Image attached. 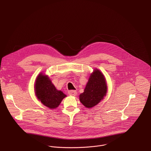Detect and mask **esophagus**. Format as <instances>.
Returning a JSON list of instances; mask_svg holds the SVG:
<instances>
[{
    "mask_svg": "<svg viewBox=\"0 0 151 151\" xmlns=\"http://www.w3.org/2000/svg\"><path fill=\"white\" fill-rule=\"evenodd\" d=\"M68 93L70 96H75L77 95V92H76V91H75V90H70L68 92Z\"/></svg>",
    "mask_w": 151,
    "mask_h": 151,
    "instance_id": "1",
    "label": "esophagus"
}]
</instances>
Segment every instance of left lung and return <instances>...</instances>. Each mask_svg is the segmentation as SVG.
Segmentation results:
<instances>
[{"instance_id":"1","label":"left lung","mask_w":151,"mask_h":151,"mask_svg":"<svg viewBox=\"0 0 151 151\" xmlns=\"http://www.w3.org/2000/svg\"><path fill=\"white\" fill-rule=\"evenodd\" d=\"M107 85L101 72L94 69L91 73L83 93L79 95L81 103L87 108L96 106L106 96Z\"/></svg>"}]
</instances>
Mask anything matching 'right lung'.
Returning a JSON list of instances; mask_svg holds the SVG:
<instances>
[{
  "label": "right lung",
  "instance_id": "1",
  "mask_svg": "<svg viewBox=\"0 0 151 151\" xmlns=\"http://www.w3.org/2000/svg\"><path fill=\"white\" fill-rule=\"evenodd\" d=\"M35 92L37 99L50 109L57 108L67 96L58 90L48 75L40 73L35 83Z\"/></svg>",
  "mask_w": 151,
  "mask_h": 151
}]
</instances>
